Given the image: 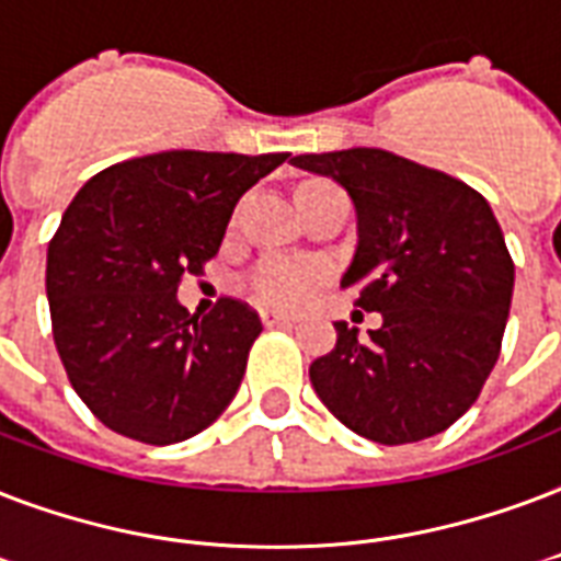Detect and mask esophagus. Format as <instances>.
<instances>
[{"label": "esophagus", "mask_w": 561, "mask_h": 561, "mask_svg": "<svg viewBox=\"0 0 561 561\" xmlns=\"http://www.w3.org/2000/svg\"><path fill=\"white\" fill-rule=\"evenodd\" d=\"M260 319H263V324H266V328H289V324H295L293 316H286V312H275V310H263L260 312Z\"/></svg>", "instance_id": "esophagus-1"}]
</instances>
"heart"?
<instances>
[{"label": "heart", "mask_w": 561, "mask_h": 561, "mask_svg": "<svg viewBox=\"0 0 561 561\" xmlns=\"http://www.w3.org/2000/svg\"><path fill=\"white\" fill-rule=\"evenodd\" d=\"M328 277V266L312 257H268L249 275V293L254 301L293 310L316 295Z\"/></svg>", "instance_id": "b5f03b06"}]
</instances>
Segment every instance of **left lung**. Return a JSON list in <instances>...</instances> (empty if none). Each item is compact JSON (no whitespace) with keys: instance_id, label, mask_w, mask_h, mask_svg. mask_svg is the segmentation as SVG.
Returning <instances> with one entry per match:
<instances>
[{"instance_id":"8db88e82","label":"left lung","mask_w":561,"mask_h":561,"mask_svg":"<svg viewBox=\"0 0 561 561\" xmlns=\"http://www.w3.org/2000/svg\"><path fill=\"white\" fill-rule=\"evenodd\" d=\"M333 178L357 210V251L342 286L383 324L359 340L336 321V345L310 366L321 403L359 436L410 445L447 430L477 401L501 357L515 286L503 231L483 195L438 169L383 149L298 154Z\"/></svg>"}]
</instances>
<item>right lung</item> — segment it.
Returning <instances> with one entry per match:
<instances>
[{"instance_id": "right-lung-1", "label": "right lung", "mask_w": 561, "mask_h": 561, "mask_svg": "<svg viewBox=\"0 0 561 561\" xmlns=\"http://www.w3.org/2000/svg\"><path fill=\"white\" fill-rule=\"evenodd\" d=\"M286 158L160 151L107 167L69 202L46 254L51 336L104 427L175 445L233 401L257 312L221 298L198 319L178 304V284L202 275L242 193Z\"/></svg>"}]
</instances>
